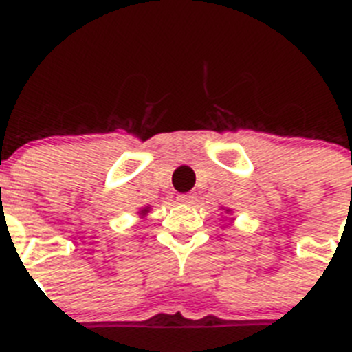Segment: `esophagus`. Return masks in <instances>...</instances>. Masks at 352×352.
I'll list each match as a JSON object with an SVG mask.
<instances>
[{"label":"esophagus","instance_id":"obj_1","mask_svg":"<svg viewBox=\"0 0 352 352\" xmlns=\"http://www.w3.org/2000/svg\"><path fill=\"white\" fill-rule=\"evenodd\" d=\"M177 201H179V203L190 204V203H194V201H196V194H192V192L179 194V196H177Z\"/></svg>","mask_w":352,"mask_h":352}]
</instances>
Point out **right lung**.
I'll use <instances>...</instances> for the list:
<instances>
[{"instance_id":"right-lung-1","label":"right lung","mask_w":352,"mask_h":352,"mask_svg":"<svg viewBox=\"0 0 352 352\" xmlns=\"http://www.w3.org/2000/svg\"><path fill=\"white\" fill-rule=\"evenodd\" d=\"M146 211H148V210H144V213H146Z\"/></svg>"}]
</instances>
